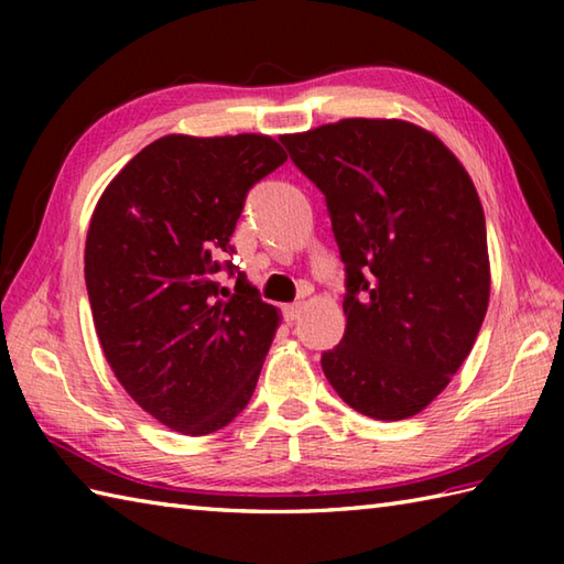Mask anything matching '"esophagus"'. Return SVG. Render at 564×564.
Segmentation results:
<instances>
[{
	"label": "esophagus",
	"mask_w": 564,
	"mask_h": 564,
	"mask_svg": "<svg viewBox=\"0 0 564 564\" xmlns=\"http://www.w3.org/2000/svg\"><path fill=\"white\" fill-rule=\"evenodd\" d=\"M301 313H303V303H289V305H283V317L289 319V322H295L297 317H301Z\"/></svg>",
	"instance_id": "34e87169"
}]
</instances>
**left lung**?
<instances>
[{"instance_id": "left-lung-1", "label": "left lung", "mask_w": 564, "mask_h": 564, "mask_svg": "<svg viewBox=\"0 0 564 564\" xmlns=\"http://www.w3.org/2000/svg\"><path fill=\"white\" fill-rule=\"evenodd\" d=\"M281 142L325 194L346 267V332L322 370L356 412L414 416L458 373L487 313L473 178L434 133L400 118H344Z\"/></svg>"}]
</instances>
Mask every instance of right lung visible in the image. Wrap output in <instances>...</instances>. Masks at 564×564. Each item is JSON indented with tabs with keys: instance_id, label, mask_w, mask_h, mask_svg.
I'll return each instance as SVG.
<instances>
[{
	"instance_id": "obj_1",
	"label": "right lung",
	"mask_w": 564,
	"mask_h": 564,
	"mask_svg": "<svg viewBox=\"0 0 564 564\" xmlns=\"http://www.w3.org/2000/svg\"><path fill=\"white\" fill-rule=\"evenodd\" d=\"M289 160L269 135H164L140 150L94 208L84 281L118 382L178 434L227 426L257 388L279 307L237 271L215 273L247 191Z\"/></svg>"
}]
</instances>
